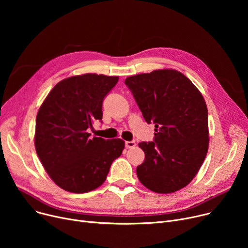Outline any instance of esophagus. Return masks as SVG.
Masks as SVG:
<instances>
[{
	"instance_id": "obj_1",
	"label": "esophagus",
	"mask_w": 248,
	"mask_h": 248,
	"mask_svg": "<svg viewBox=\"0 0 248 248\" xmlns=\"http://www.w3.org/2000/svg\"><path fill=\"white\" fill-rule=\"evenodd\" d=\"M136 146V141L135 140H127L125 141V148L127 149H131V148H134Z\"/></svg>"
}]
</instances>
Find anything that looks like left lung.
Returning <instances> with one entry per match:
<instances>
[{
  "label": "left lung",
  "mask_w": 248,
  "mask_h": 248,
  "mask_svg": "<svg viewBox=\"0 0 248 248\" xmlns=\"http://www.w3.org/2000/svg\"><path fill=\"white\" fill-rule=\"evenodd\" d=\"M142 116L155 124L154 141H141L140 183L155 193L186 187L201 168L209 146L206 102L192 81L174 69L154 70L124 80Z\"/></svg>",
  "instance_id": "left-lung-1"
}]
</instances>
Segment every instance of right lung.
I'll return each instance as SVG.
<instances>
[{
  "label": "right lung",
  "mask_w": 248,
  "mask_h": 248,
  "mask_svg": "<svg viewBox=\"0 0 248 248\" xmlns=\"http://www.w3.org/2000/svg\"><path fill=\"white\" fill-rule=\"evenodd\" d=\"M119 76L68 77L52 89L36 117L35 148L54 183L71 193H86L106 181L124 149L121 139H90L88 128L102 120V101Z\"/></svg>",
  "instance_id": "add662e5"
}]
</instances>
